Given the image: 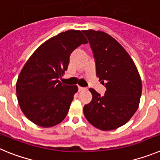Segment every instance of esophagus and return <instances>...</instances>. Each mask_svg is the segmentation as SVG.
Masks as SVG:
<instances>
[{
  "instance_id": "1",
  "label": "esophagus",
  "mask_w": 160,
  "mask_h": 160,
  "mask_svg": "<svg viewBox=\"0 0 160 160\" xmlns=\"http://www.w3.org/2000/svg\"><path fill=\"white\" fill-rule=\"evenodd\" d=\"M87 90V88H85V87H78V90L79 91H83V90Z\"/></svg>"
}]
</instances>
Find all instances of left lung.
Wrapping results in <instances>:
<instances>
[{
	"mask_svg": "<svg viewBox=\"0 0 160 160\" xmlns=\"http://www.w3.org/2000/svg\"><path fill=\"white\" fill-rule=\"evenodd\" d=\"M95 60L96 75L107 90L103 96L90 88L92 100L83 107L90 124L111 131L128 122L138 107L142 82L135 63L114 38L102 31H83Z\"/></svg>",
	"mask_w": 160,
	"mask_h": 160,
	"instance_id": "left-lung-1",
	"label": "left lung"
}]
</instances>
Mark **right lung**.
<instances>
[{
    "label": "right lung",
    "instance_id": "add662e5",
    "mask_svg": "<svg viewBox=\"0 0 160 160\" xmlns=\"http://www.w3.org/2000/svg\"><path fill=\"white\" fill-rule=\"evenodd\" d=\"M87 43L80 30L62 32L42 44L26 62L16 91L20 107L31 122L50 128L66 118L78 87L58 79L67 70L72 52Z\"/></svg>",
    "mask_w": 160,
    "mask_h": 160
}]
</instances>
